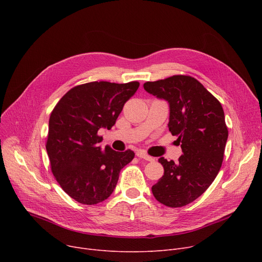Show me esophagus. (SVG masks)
Segmentation results:
<instances>
[{
  "label": "esophagus",
  "mask_w": 262,
  "mask_h": 262,
  "mask_svg": "<svg viewBox=\"0 0 262 262\" xmlns=\"http://www.w3.org/2000/svg\"><path fill=\"white\" fill-rule=\"evenodd\" d=\"M137 156H138L139 158H142V159L146 160V161H154V158L152 156L147 155L146 153L142 152V150H139V152H137Z\"/></svg>",
  "instance_id": "1"
}]
</instances>
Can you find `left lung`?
I'll return each mask as SVG.
<instances>
[{
  "label": "left lung",
  "instance_id": "left-lung-1",
  "mask_svg": "<svg viewBox=\"0 0 262 262\" xmlns=\"http://www.w3.org/2000/svg\"><path fill=\"white\" fill-rule=\"evenodd\" d=\"M144 89L170 105L169 129L183 155L178 162L161 157L164 173L152 187L155 199L183 207L208 189L221 169L228 137L221 103L194 77L173 75L146 81Z\"/></svg>",
  "mask_w": 262,
  "mask_h": 262
}]
</instances>
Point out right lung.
Here are the masks:
<instances>
[{
  "mask_svg": "<svg viewBox=\"0 0 262 262\" xmlns=\"http://www.w3.org/2000/svg\"><path fill=\"white\" fill-rule=\"evenodd\" d=\"M139 81H91L69 90L52 110L47 152L51 170L66 193L84 205L99 204L113 193L120 171L135 153L101 150L104 127L110 129Z\"/></svg>",
  "mask_w": 262,
  "mask_h": 262,
  "instance_id": "obj_1",
  "label": "right lung"
}]
</instances>
